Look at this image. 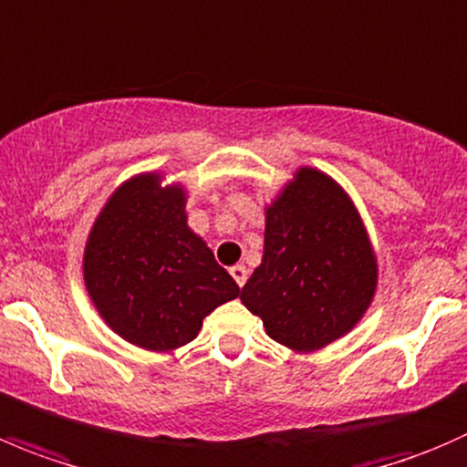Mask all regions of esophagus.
I'll use <instances>...</instances> for the list:
<instances>
[{"instance_id":"obj_1","label":"esophagus","mask_w":467,"mask_h":467,"mask_svg":"<svg viewBox=\"0 0 467 467\" xmlns=\"http://www.w3.org/2000/svg\"><path fill=\"white\" fill-rule=\"evenodd\" d=\"M230 274H233V278L237 280V285H239V287H244V283H246V278H248V271H246V266H244V265H234L233 269H230Z\"/></svg>"}]
</instances>
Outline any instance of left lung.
I'll return each instance as SVG.
<instances>
[{
	"instance_id": "left-lung-1",
	"label": "left lung",
	"mask_w": 467,
	"mask_h": 467,
	"mask_svg": "<svg viewBox=\"0 0 467 467\" xmlns=\"http://www.w3.org/2000/svg\"><path fill=\"white\" fill-rule=\"evenodd\" d=\"M377 260L347 193L301 169L266 210L265 255L242 303L275 342L315 351L356 326L372 303Z\"/></svg>"
}]
</instances>
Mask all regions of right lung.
Masks as SVG:
<instances>
[{
    "label": "right lung",
    "mask_w": 467,
    "mask_h": 467,
    "mask_svg": "<svg viewBox=\"0 0 467 467\" xmlns=\"http://www.w3.org/2000/svg\"><path fill=\"white\" fill-rule=\"evenodd\" d=\"M90 298L120 337L152 351L192 342L239 285L189 230L184 192L160 175L125 182L99 212L84 255Z\"/></svg>",
    "instance_id": "obj_1"
}]
</instances>
